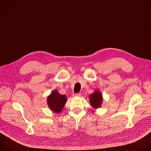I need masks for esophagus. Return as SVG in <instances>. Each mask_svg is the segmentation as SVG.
Listing matches in <instances>:
<instances>
[{
    "instance_id": "34e87169",
    "label": "esophagus",
    "mask_w": 151,
    "mask_h": 151,
    "mask_svg": "<svg viewBox=\"0 0 151 151\" xmlns=\"http://www.w3.org/2000/svg\"><path fill=\"white\" fill-rule=\"evenodd\" d=\"M81 94L80 93H75L73 95V96H75V97H79L80 96Z\"/></svg>"
}]
</instances>
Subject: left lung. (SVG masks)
<instances>
[{"instance_id": "left-lung-1", "label": "left lung", "mask_w": 151, "mask_h": 151, "mask_svg": "<svg viewBox=\"0 0 151 151\" xmlns=\"http://www.w3.org/2000/svg\"><path fill=\"white\" fill-rule=\"evenodd\" d=\"M89 98L90 104L94 109L101 107L103 101V97L99 89L95 90L93 93L89 95Z\"/></svg>"}]
</instances>
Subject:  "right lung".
<instances>
[{
    "label": "right lung",
    "mask_w": 151,
    "mask_h": 151,
    "mask_svg": "<svg viewBox=\"0 0 151 151\" xmlns=\"http://www.w3.org/2000/svg\"><path fill=\"white\" fill-rule=\"evenodd\" d=\"M67 98L65 95H60L56 91H53L47 98V103L49 109L56 113H60L66 103Z\"/></svg>",
    "instance_id": "add662e5"
}]
</instances>
